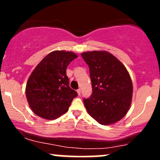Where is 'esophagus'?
<instances>
[{"mask_svg": "<svg viewBox=\"0 0 160 160\" xmlns=\"http://www.w3.org/2000/svg\"><path fill=\"white\" fill-rule=\"evenodd\" d=\"M77 92H78V95H80V94H81V91H80V89H78V90H77Z\"/></svg>", "mask_w": 160, "mask_h": 160, "instance_id": "esophagus-1", "label": "esophagus"}]
</instances>
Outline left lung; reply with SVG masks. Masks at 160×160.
Here are the masks:
<instances>
[{
	"label": "left lung",
	"mask_w": 160,
	"mask_h": 160,
	"mask_svg": "<svg viewBox=\"0 0 160 160\" xmlns=\"http://www.w3.org/2000/svg\"><path fill=\"white\" fill-rule=\"evenodd\" d=\"M89 65L92 93L84 98L89 114L102 125H111L127 113L132 98V82L127 69L107 51L82 52Z\"/></svg>",
	"instance_id": "1"
}]
</instances>
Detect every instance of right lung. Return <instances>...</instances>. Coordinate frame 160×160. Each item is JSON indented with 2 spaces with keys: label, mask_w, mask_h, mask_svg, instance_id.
Wrapping results in <instances>:
<instances>
[{
  "label": "right lung",
  "mask_w": 160,
  "mask_h": 160,
  "mask_svg": "<svg viewBox=\"0 0 160 160\" xmlns=\"http://www.w3.org/2000/svg\"><path fill=\"white\" fill-rule=\"evenodd\" d=\"M78 56L73 52L53 51L33 71L28 80L25 94L36 115L54 120L68 111L78 92L69 86L66 68Z\"/></svg>",
  "instance_id": "obj_1"
}]
</instances>
